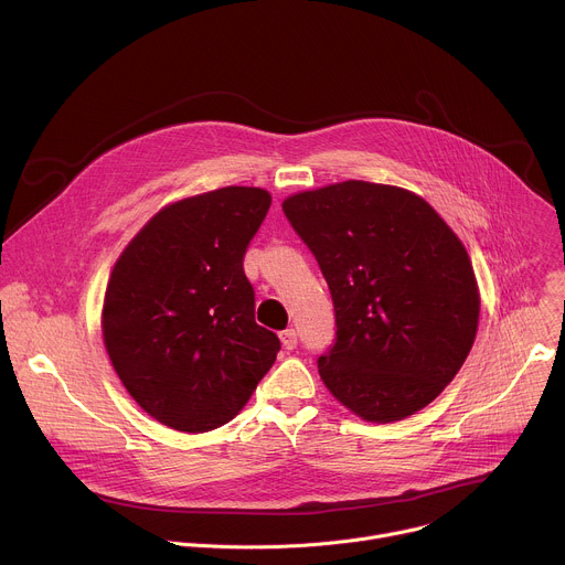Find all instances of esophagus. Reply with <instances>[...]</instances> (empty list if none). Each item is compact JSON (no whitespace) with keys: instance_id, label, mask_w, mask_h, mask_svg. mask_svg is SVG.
Returning <instances> with one entry per match:
<instances>
[{"instance_id":"34e87169","label":"esophagus","mask_w":565,"mask_h":565,"mask_svg":"<svg viewBox=\"0 0 565 565\" xmlns=\"http://www.w3.org/2000/svg\"><path fill=\"white\" fill-rule=\"evenodd\" d=\"M281 344H284L286 351L297 349V333H295V329H286V331L281 333Z\"/></svg>"}]
</instances>
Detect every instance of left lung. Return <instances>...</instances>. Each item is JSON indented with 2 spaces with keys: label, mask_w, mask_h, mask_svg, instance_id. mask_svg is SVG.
I'll return each instance as SVG.
<instances>
[{
  "label": "left lung",
  "mask_w": 565,
  "mask_h": 565,
  "mask_svg": "<svg viewBox=\"0 0 565 565\" xmlns=\"http://www.w3.org/2000/svg\"><path fill=\"white\" fill-rule=\"evenodd\" d=\"M284 214L335 306L317 369L347 409L402 420L440 395L471 351L480 297L469 255L418 194L344 181L288 196Z\"/></svg>",
  "instance_id": "obj_1"
}]
</instances>
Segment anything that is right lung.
<instances>
[{
	"label": "right lung",
	"mask_w": 565,
	"mask_h": 565,
	"mask_svg": "<svg viewBox=\"0 0 565 565\" xmlns=\"http://www.w3.org/2000/svg\"><path fill=\"white\" fill-rule=\"evenodd\" d=\"M270 203L266 190L236 185L177 201L149 218L111 270L109 360L138 405L177 431L230 423L281 349L255 321L244 273Z\"/></svg>",
	"instance_id": "obj_1"
}]
</instances>
